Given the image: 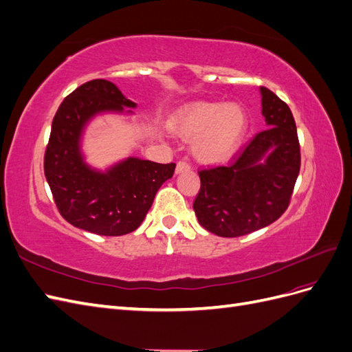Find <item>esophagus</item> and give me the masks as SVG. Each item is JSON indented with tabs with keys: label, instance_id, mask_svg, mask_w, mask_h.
<instances>
[{
	"label": "esophagus",
	"instance_id": "esophagus-1",
	"mask_svg": "<svg viewBox=\"0 0 352 352\" xmlns=\"http://www.w3.org/2000/svg\"><path fill=\"white\" fill-rule=\"evenodd\" d=\"M189 168H190V166L186 162H179L176 164V175L184 173V172H189Z\"/></svg>",
	"mask_w": 352,
	"mask_h": 352
}]
</instances>
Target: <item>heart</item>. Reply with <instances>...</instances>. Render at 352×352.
Masks as SVG:
<instances>
[{
	"label": "heart",
	"mask_w": 352,
	"mask_h": 352,
	"mask_svg": "<svg viewBox=\"0 0 352 352\" xmlns=\"http://www.w3.org/2000/svg\"><path fill=\"white\" fill-rule=\"evenodd\" d=\"M247 127V111L238 102H194L170 120V129L185 140H194L197 160L208 164L232 155Z\"/></svg>",
	"instance_id": "heart-1"
}]
</instances>
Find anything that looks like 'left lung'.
Wrapping results in <instances>:
<instances>
[{"label":"left lung","instance_id":"obj_1","mask_svg":"<svg viewBox=\"0 0 352 352\" xmlns=\"http://www.w3.org/2000/svg\"><path fill=\"white\" fill-rule=\"evenodd\" d=\"M267 129L255 135L229 166L201 170L194 202L199 225L223 238L247 235L272 225L287 208L301 155L289 107L260 88Z\"/></svg>","mask_w":352,"mask_h":352}]
</instances>
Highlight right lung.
Masks as SVG:
<instances>
[{"mask_svg": "<svg viewBox=\"0 0 352 352\" xmlns=\"http://www.w3.org/2000/svg\"><path fill=\"white\" fill-rule=\"evenodd\" d=\"M110 80L80 85L61 102L51 126L45 151V177L60 214L70 225L102 236H120L140 228L157 190L175 173V163L160 164L127 157L107 168L87 162L85 131L102 114H135Z\"/></svg>", "mask_w": 352, "mask_h": 352, "instance_id": "add662e5", "label": "right lung"}]
</instances>
